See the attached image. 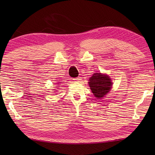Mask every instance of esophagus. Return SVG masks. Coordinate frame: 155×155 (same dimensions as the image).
Wrapping results in <instances>:
<instances>
[{"instance_id": "34e87169", "label": "esophagus", "mask_w": 155, "mask_h": 155, "mask_svg": "<svg viewBox=\"0 0 155 155\" xmlns=\"http://www.w3.org/2000/svg\"><path fill=\"white\" fill-rule=\"evenodd\" d=\"M73 80H74V81H80V80H81V77H77V78H74Z\"/></svg>"}]
</instances>
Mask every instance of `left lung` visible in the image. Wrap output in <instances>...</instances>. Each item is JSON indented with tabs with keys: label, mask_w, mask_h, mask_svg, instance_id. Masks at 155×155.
<instances>
[{
	"label": "left lung",
	"mask_w": 155,
	"mask_h": 155,
	"mask_svg": "<svg viewBox=\"0 0 155 155\" xmlns=\"http://www.w3.org/2000/svg\"><path fill=\"white\" fill-rule=\"evenodd\" d=\"M89 86L95 97L102 98L110 91L112 82L107 75L101 73L94 74L90 78Z\"/></svg>",
	"instance_id": "left-lung-1"
}]
</instances>
